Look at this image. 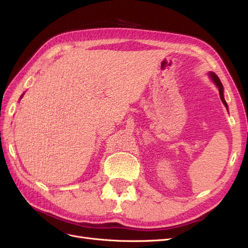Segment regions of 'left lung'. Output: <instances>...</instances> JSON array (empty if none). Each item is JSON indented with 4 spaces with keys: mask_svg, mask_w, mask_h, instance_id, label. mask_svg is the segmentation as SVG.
<instances>
[{
    "mask_svg": "<svg viewBox=\"0 0 248 248\" xmlns=\"http://www.w3.org/2000/svg\"><path fill=\"white\" fill-rule=\"evenodd\" d=\"M209 76H210V78H211V79H212V81H213L214 84H215V86H216L217 88H218L220 99H221L222 103L224 104V107H226V108H228V104H227L226 100H224V97H223V87H222V84H221V81H220L219 78L217 77L214 72H210V73H209Z\"/></svg>",
    "mask_w": 248,
    "mask_h": 248,
    "instance_id": "8db88e82",
    "label": "left lung"
}]
</instances>
